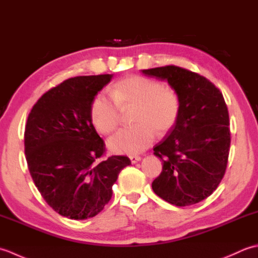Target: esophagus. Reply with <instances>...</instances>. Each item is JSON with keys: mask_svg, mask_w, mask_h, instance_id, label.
<instances>
[{"mask_svg": "<svg viewBox=\"0 0 258 258\" xmlns=\"http://www.w3.org/2000/svg\"><path fill=\"white\" fill-rule=\"evenodd\" d=\"M130 160H131V163L135 164V163H138L139 161H141V156H138V155H131V156H130Z\"/></svg>", "mask_w": 258, "mask_h": 258, "instance_id": "34e87169", "label": "esophagus"}]
</instances>
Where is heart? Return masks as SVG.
Segmentation results:
<instances>
[{"instance_id": "b5f03b06", "label": "heart", "mask_w": 258, "mask_h": 258, "mask_svg": "<svg viewBox=\"0 0 258 258\" xmlns=\"http://www.w3.org/2000/svg\"><path fill=\"white\" fill-rule=\"evenodd\" d=\"M135 106L131 127L118 131L108 140V149L116 154H138L146 150L156 138V131L164 134L176 124L179 98L174 90L160 82L128 76L114 84L112 95L101 92L91 104V120L97 132L109 134L117 128L120 108Z\"/></svg>"}]
</instances>
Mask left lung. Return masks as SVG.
<instances>
[{"label":"left lung","instance_id":"1","mask_svg":"<svg viewBox=\"0 0 258 258\" xmlns=\"http://www.w3.org/2000/svg\"><path fill=\"white\" fill-rule=\"evenodd\" d=\"M142 73L167 81L179 98L176 124L153 149L163 169L152 188L175 206L200 203L220 185L228 162L231 132L223 94L204 76L175 65Z\"/></svg>","mask_w":258,"mask_h":258}]
</instances>
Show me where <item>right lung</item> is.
<instances>
[{
  "mask_svg": "<svg viewBox=\"0 0 258 258\" xmlns=\"http://www.w3.org/2000/svg\"><path fill=\"white\" fill-rule=\"evenodd\" d=\"M113 74L76 76L44 93L27 117L24 132L29 171L43 199L59 215L86 220L109 202L119 172L131 164L111 156L91 120L93 98Z\"/></svg>",
  "mask_w": 258,
  "mask_h": 258,
  "instance_id": "right-lung-1",
  "label": "right lung"
}]
</instances>
